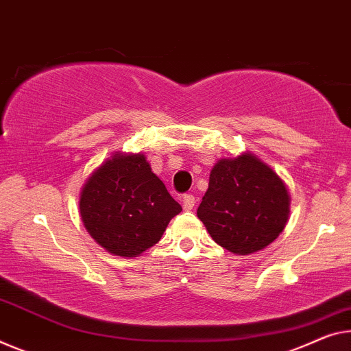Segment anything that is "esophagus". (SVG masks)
<instances>
[{
  "mask_svg": "<svg viewBox=\"0 0 351 351\" xmlns=\"http://www.w3.org/2000/svg\"><path fill=\"white\" fill-rule=\"evenodd\" d=\"M194 204H196V199H194L193 194H185V196H183V210L190 212V210H193Z\"/></svg>",
  "mask_w": 351,
  "mask_h": 351,
  "instance_id": "34e87169",
  "label": "esophagus"
}]
</instances>
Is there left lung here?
Returning <instances> with one entry per match:
<instances>
[{"mask_svg": "<svg viewBox=\"0 0 351 351\" xmlns=\"http://www.w3.org/2000/svg\"><path fill=\"white\" fill-rule=\"evenodd\" d=\"M289 215L290 194L285 183L251 152L215 163L197 208V218L215 243L239 256L273 243Z\"/></svg>", "mask_w": 351, "mask_h": 351, "instance_id": "1", "label": "left lung"}]
</instances>
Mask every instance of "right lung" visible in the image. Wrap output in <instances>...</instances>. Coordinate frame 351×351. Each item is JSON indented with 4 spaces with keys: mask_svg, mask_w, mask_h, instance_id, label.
<instances>
[{
    "mask_svg": "<svg viewBox=\"0 0 351 351\" xmlns=\"http://www.w3.org/2000/svg\"><path fill=\"white\" fill-rule=\"evenodd\" d=\"M182 212L144 154L114 152L84 182L80 217L89 235L111 254L138 257L158 243Z\"/></svg>",
    "mask_w": 351,
    "mask_h": 351,
    "instance_id": "right-lung-1",
    "label": "right lung"
}]
</instances>
